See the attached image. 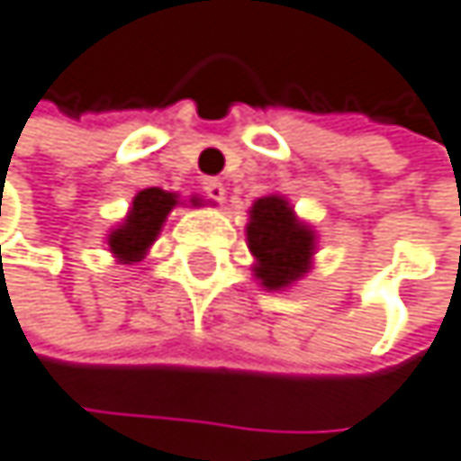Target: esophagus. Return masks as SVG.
I'll list each match as a JSON object with an SVG mask.
<instances>
[{"mask_svg":"<svg viewBox=\"0 0 461 461\" xmlns=\"http://www.w3.org/2000/svg\"><path fill=\"white\" fill-rule=\"evenodd\" d=\"M203 192H205V197H212V200H217V203H222L225 200V186L217 181V178H209L203 184Z\"/></svg>","mask_w":461,"mask_h":461,"instance_id":"1","label":"esophagus"}]
</instances>
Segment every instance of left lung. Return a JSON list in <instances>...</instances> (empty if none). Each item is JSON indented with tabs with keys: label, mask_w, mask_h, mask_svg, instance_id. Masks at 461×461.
Segmentation results:
<instances>
[{
	"label": "left lung",
	"mask_w": 461,
	"mask_h": 461,
	"mask_svg": "<svg viewBox=\"0 0 461 461\" xmlns=\"http://www.w3.org/2000/svg\"><path fill=\"white\" fill-rule=\"evenodd\" d=\"M247 247L252 252V275L267 291H285L313 269L316 230L296 217L283 194H264L249 205Z\"/></svg>",
	"instance_id": "1"
}]
</instances>
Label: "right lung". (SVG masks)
Returning <instances> with one entry per match:
<instances>
[{
    "mask_svg": "<svg viewBox=\"0 0 461 461\" xmlns=\"http://www.w3.org/2000/svg\"><path fill=\"white\" fill-rule=\"evenodd\" d=\"M181 200L176 192L167 189H158V186H148L140 189L131 200V209L123 217V222L114 225L106 233V247L112 252V258L118 264H140L148 249L153 247L156 236L162 233L170 212L176 209ZM192 205H200L197 197L189 200Z\"/></svg>",
    "mask_w": 461,
    "mask_h": 461,
    "instance_id": "1",
    "label": "right lung"
}]
</instances>
